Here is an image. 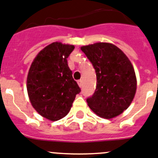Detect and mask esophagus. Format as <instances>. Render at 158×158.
<instances>
[{
  "label": "esophagus",
  "instance_id": "1",
  "mask_svg": "<svg viewBox=\"0 0 158 158\" xmlns=\"http://www.w3.org/2000/svg\"><path fill=\"white\" fill-rule=\"evenodd\" d=\"M77 82H78V84H79V86L81 87V86H82V81L81 80V79H79V80L77 81Z\"/></svg>",
  "mask_w": 158,
  "mask_h": 158
}]
</instances>
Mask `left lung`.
I'll use <instances>...</instances> for the list:
<instances>
[{"label":"left lung","mask_w":158,"mask_h":158,"mask_svg":"<svg viewBox=\"0 0 158 158\" xmlns=\"http://www.w3.org/2000/svg\"><path fill=\"white\" fill-rule=\"evenodd\" d=\"M92 63L97 86L86 99L95 114L110 119L122 114L132 103L136 90V78L127 56L115 45L96 43L81 48Z\"/></svg>","instance_id":"8db88e82"}]
</instances>
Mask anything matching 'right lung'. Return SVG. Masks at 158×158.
Wrapping results in <instances>:
<instances>
[{
	"label": "right lung",
	"mask_w": 158,
	"mask_h": 158,
	"mask_svg": "<svg viewBox=\"0 0 158 158\" xmlns=\"http://www.w3.org/2000/svg\"><path fill=\"white\" fill-rule=\"evenodd\" d=\"M74 48L59 42L49 44L36 55L28 73L29 101L41 116L51 121L67 115L81 91L68 65Z\"/></svg>",
	"instance_id": "obj_1"
}]
</instances>
